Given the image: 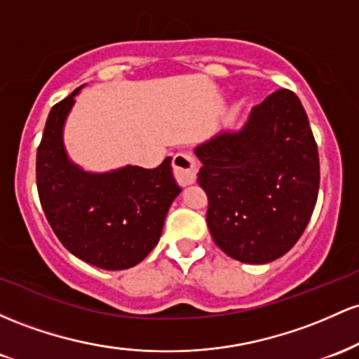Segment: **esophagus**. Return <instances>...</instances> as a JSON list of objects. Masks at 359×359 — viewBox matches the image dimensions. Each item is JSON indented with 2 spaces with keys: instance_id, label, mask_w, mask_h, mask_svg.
<instances>
[{
  "instance_id": "obj_1",
  "label": "esophagus",
  "mask_w": 359,
  "mask_h": 359,
  "mask_svg": "<svg viewBox=\"0 0 359 359\" xmlns=\"http://www.w3.org/2000/svg\"><path fill=\"white\" fill-rule=\"evenodd\" d=\"M172 169H175L176 181L181 187H188V184H193L196 181L198 166H196V161L193 159V156L188 154V152H178L172 158Z\"/></svg>"
}]
</instances>
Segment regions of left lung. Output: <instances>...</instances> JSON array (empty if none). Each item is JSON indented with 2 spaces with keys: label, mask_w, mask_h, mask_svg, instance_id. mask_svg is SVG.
<instances>
[{
  "label": "left lung",
  "mask_w": 359,
  "mask_h": 359,
  "mask_svg": "<svg viewBox=\"0 0 359 359\" xmlns=\"http://www.w3.org/2000/svg\"><path fill=\"white\" fill-rule=\"evenodd\" d=\"M213 241L241 263L266 264L304 233L319 193V152L295 93L278 90L239 130L195 147Z\"/></svg>",
  "instance_id": "left-lung-1"
}]
</instances>
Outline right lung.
Returning a JSON list of instances; mask_svg holds the SVG:
<instances>
[{
  "label": "right lung",
  "mask_w": 359,
  "mask_h": 359,
  "mask_svg": "<svg viewBox=\"0 0 359 359\" xmlns=\"http://www.w3.org/2000/svg\"><path fill=\"white\" fill-rule=\"evenodd\" d=\"M83 86L54 104L37 151L43 213L64 248L84 263L118 271L139 264L159 243L169 207L181 193L171 158L158 168L84 171L64 147V126Z\"/></svg>",
  "instance_id": "1"
}]
</instances>
